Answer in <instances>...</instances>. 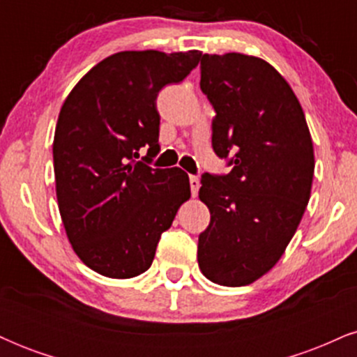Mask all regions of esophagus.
Returning <instances> with one entry per match:
<instances>
[{
	"label": "esophagus",
	"mask_w": 357,
	"mask_h": 357,
	"mask_svg": "<svg viewBox=\"0 0 357 357\" xmlns=\"http://www.w3.org/2000/svg\"><path fill=\"white\" fill-rule=\"evenodd\" d=\"M190 186H191V195L192 196L198 195L199 186H202V183H199L198 176H190Z\"/></svg>",
	"instance_id": "obj_1"
}]
</instances>
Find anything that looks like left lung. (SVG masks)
<instances>
[{
  "label": "left lung",
  "instance_id": "left-lung-1",
  "mask_svg": "<svg viewBox=\"0 0 357 357\" xmlns=\"http://www.w3.org/2000/svg\"><path fill=\"white\" fill-rule=\"evenodd\" d=\"M202 87L211 102V144L228 174L202 176L199 199L211 220L198 238L208 280L241 287L284 255L314 178V146L296 93L268 61L243 53L202 56Z\"/></svg>",
  "mask_w": 357,
  "mask_h": 357
}]
</instances>
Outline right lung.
Returning a JSON list of instances; mask_svg holds the SVG:
<instances>
[{
  "label": "right lung",
  "instance_id": "1",
  "mask_svg": "<svg viewBox=\"0 0 357 357\" xmlns=\"http://www.w3.org/2000/svg\"><path fill=\"white\" fill-rule=\"evenodd\" d=\"M199 59L198 50L114 53L61 105L53 137L60 216L73 252L100 275L144 273L190 199L183 169H153L136 159L141 147L151 158L159 153V90L186 79Z\"/></svg>",
  "mask_w": 357,
  "mask_h": 357
}]
</instances>
